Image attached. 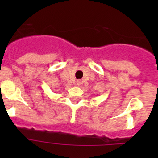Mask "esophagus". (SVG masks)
Wrapping results in <instances>:
<instances>
[{"label": "esophagus", "mask_w": 158, "mask_h": 158, "mask_svg": "<svg viewBox=\"0 0 158 158\" xmlns=\"http://www.w3.org/2000/svg\"><path fill=\"white\" fill-rule=\"evenodd\" d=\"M81 84V81H77V85H80Z\"/></svg>", "instance_id": "34e87169"}]
</instances>
